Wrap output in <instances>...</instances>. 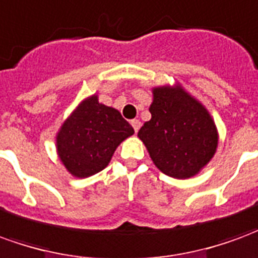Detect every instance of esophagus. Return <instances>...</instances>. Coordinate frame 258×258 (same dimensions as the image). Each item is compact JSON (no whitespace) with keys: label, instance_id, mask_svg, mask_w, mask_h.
I'll use <instances>...</instances> for the list:
<instances>
[{"label":"esophagus","instance_id":"34e87169","mask_svg":"<svg viewBox=\"0 0 258 258\" xmlns=\"http://www.w3.org/2000/svg\"><path fill=\"white\" fill-rule=\"evenodd\" d=\"M131 125L133 126L135 132L138 133L139 129H140V126H142V122H140V120H139V119H133V120H131Z\"/></svg>","mask_w":258,"mask_h":258}]
</instances>
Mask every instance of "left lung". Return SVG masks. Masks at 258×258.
I'll use <instances>...</instances> for the list:
<instances>
[{"label": "left lung", "instance_id": "8db88e82", "mask_svg": "<svg viewBox=\"0 0 258 258\" xmlns=\"http://www.w3.org/2000/svg\"><path fill=\"white\" fill-rule=\"evenodd\" d=\"M151 119L138 136L161 172L176 179L195 176L213 158L218 132L206 107L180 85L153 89Z\"/></svg>", "mask_w": 258, "mask_h": 258}]
</instances>
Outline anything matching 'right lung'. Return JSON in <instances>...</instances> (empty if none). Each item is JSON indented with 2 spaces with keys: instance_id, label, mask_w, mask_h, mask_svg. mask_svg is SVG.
<instances>
[{
  "instance_id": "right-lung-1",
  "label": "right lung",
  "mask_w": 258,
  "mask_h": 258,
  "mask_svg": "<svg viewBox=\"0 0 258 258\" xmlns=\"http://www.w3.org/2000/svg\"><path fill=\"white\" fill-rule=\"evenodd\" d=\"M135 131L118 109L87 97L56 133V153L68 172L87 178L103 171L116 147Z\"/></svg>"
}]
</instances>
